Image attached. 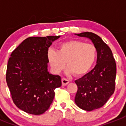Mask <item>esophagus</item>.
<instances>
[{
    "label": "esophagus",
    "instance_id": "esophagus-1",
    "mask_svg": "<svg viewBox=\"0 0 126 126\" xmlns=\"http://www.w3.org/2000/svg\"><path fill=\"white\" fill-rule=\"evenodd\" d=\"M61 81H62V85H67L69 83V80L65 79V78H63V79H61Z\"/></svg>",
    "mask_w": 126,
    "mask_h": 126
}]
</instances>
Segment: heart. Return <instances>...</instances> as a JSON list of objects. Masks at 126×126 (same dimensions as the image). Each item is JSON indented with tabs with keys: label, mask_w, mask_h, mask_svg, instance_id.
I'll return each mask as SVG.
<instances>
[{
	"label": "heart",
	"mask_w": 126,
	"mask_h": 126,
	"mask_svg": "<svg viewBox=\"0 0 126 126\" xmlns=\"http://www.w3.org/2000/svg\"><path fill=\"white\" fill-rule=\"evenodd\" d=\"M97 51L95 45L78 40H70L59 45L58 51L49 48L47 59L52 71L57 74L66 65L67 73L83 75L91 69L97 59Z\"/></svg>",
	"instance_id": "b5f03b06"
}]
</instances>
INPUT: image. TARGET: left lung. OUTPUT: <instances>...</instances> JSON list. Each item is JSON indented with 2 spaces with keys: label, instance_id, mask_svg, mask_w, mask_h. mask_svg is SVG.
Masks as SVG:
<instances>
[{
  "label": "left lung",
  "instance_id": "1",
  "mask_svg": "<svg viewBox=\"0 0 126 126\" xmlns=\"http://www.w3.org/2000/svg\"><path fill=\"white\" fill-rule=\"evenodd\" d=\"M75 34L89 39L97 51L95 67L75 81L78 87L75 103L83 110L92 111L102 107L115 91L116 64L111 50L98 35L90 32Z\"/></svg>",
  "mask_w": 126,
  "mask_h": 126
}]
</instances>
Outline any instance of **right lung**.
Listing matches in <instances>:
<instances>
[{"mask_svg": "<svg viewBox=\"0 0 126 126\" xmlns=\"http://www.w3.org/2000/svg\"><path fill=\"white\" fill-rule=\"evenodd\" d=\"M60 36L32 37L24 40L11 55L6 80L16 106L40 115L51 106L55 89L61 86L59 75L48 71L47 51Z\"/></svg>", "mask_w": 126, "mask_h": 126, "instance_id": "1", "label": "right lung"}]
</instances>
